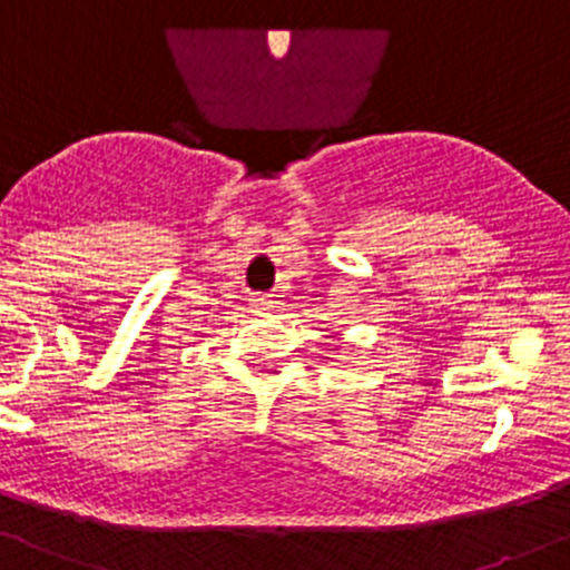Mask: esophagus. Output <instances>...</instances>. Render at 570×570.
Instances as JSON below:
<instances>
[{
	"instance_id": "obj_1",
	"label": "esophagus",
	"mask_w": 570,
	"mask_h": 570,
	"mask_svg": "<svg viewBox=\"0 0 570 570\" xmlns=\"http://www.w3.org/2000/svg\"><path fill=\"white\" fill-rule=\"evenodd\" d=\"M249 304H252V309H255V313H266V309H272V298L263 296V293L252 296Z\"/></svg>"
}]
</instances>
